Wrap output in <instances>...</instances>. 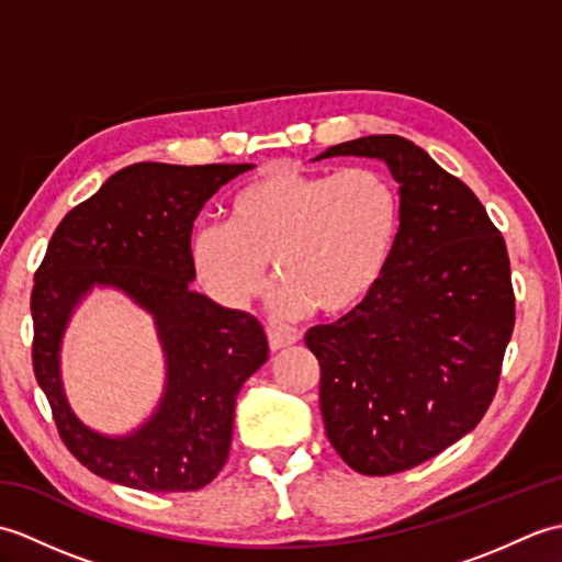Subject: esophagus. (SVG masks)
Masks as SVG:
<instances>
[{
    "mask_svg": "<svg viewBox=\"0 0 562 562\" xmlns=\"http://www.w3.org/2000/svg\"><path fill=\"white\" fill-rule=\"evenodd\" d=\"M268 342H270V350L272 352H280L284 348H292V345L296 342V336H292V333H282V330L268 328Z\"/></svg>",
    "mask_w": 562,
    "mask_h": 562,
    "instance_id": "esophagus-1",
    "label": "esophagus"
}]
</instances>
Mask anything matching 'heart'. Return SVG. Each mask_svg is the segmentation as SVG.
Masks as SVG:
<instances>
[{"label":"heart","mask_w":562,"mask_h":562,"mask_svg":"<svg viewBox=\"0 0 562 562\" xmlns=\"http://www.w3.org/2000/svg\"><path fill=\"white\" fill-rule=\"evenodd\" d=\"M226 212V222L190 236L195 278L224 306L244 308L266 288L270 262V304L288 318L360 306L384 278L401 229L398 190L372 166H278L238 188Z\"/></svg>","instance_id":"heart-1"}]
</instances>
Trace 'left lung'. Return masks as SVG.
I'll list each match as a JSON object with an SVG mask.
<instances>
[{
	"mask_svg": "<svg viewBox=\"0 0 562 562\" xmlns=\"http://www.w3.org/2000/svg\"><path fill=\"white\" fill-rule=\"evenodd\" d=\"M330 157L384 161L398 183L384 278L306 333L333 449L357 473L389 475L437 457L491 405L515 328L507 246L473 190L405 137L350 139L312 161Z\"/></svg>",
	"mask_w": 562,
	"mask_h": 562,
	"instance_id": "obj_1",
	"label": "left lung"
}]
</instances>
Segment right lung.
I'll return each mask as SVG.
<instances>
[{
    "label": "right lung",
    "mask_w": 562,
    "mask_h": 562,
    "mask_svg": "<svg viewBox=\"0 0 562 562\" xmlns=\"http://www.w3.org/2000/svg\"><path fill=\"white\" fill-rule=\"evenodd\" d=\"M254 164L125 166L59 222L31 294L33 372L67 449L101 479L145 493H188L220 473L244 381L268 360L260 321L190 290L188 246L202 205ZM93 289L149 313L165 352L155 411L123 436L89 428L61 384V340Z\"/></svg>",
    "instance_id": "obj_1"
}]
</instances>
